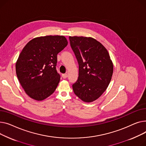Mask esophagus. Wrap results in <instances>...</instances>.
I'll use <instances>...</instances> for the list:
<instances>
[{
    "label": "esophagus",
    "instance_id": "1",
    "mask_svg": "<svg viewBox=\"0 0 146 146\" xmlns=\"http://www.w3.org/2000/svg\"><path fill=\"white\" fill-rule=\"evenodd\" d=\"M62 77L64 78V79H65L66 78L68 77V74H62Z\"/></svg>",
    "mask_w": 146,
    "mask_h": 146
}]
</instances>
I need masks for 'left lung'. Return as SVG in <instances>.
I'll return each mask as SVG.
<instances>
[{"label": "left lung", "mask_w": 146, "mask_h": 146, "mask_svg": "<svg viewBox=\"0 0 146 146\" xmlns=\"http://www.w3.org/2000/svg\"><path fill=\"white\" fill-rule=\"evenodd\" d=\"M71 47L79 65L78 78L72 85L75 95L92 102L106 90L113 73V64L106 48L91 37L70 36Z\"/></svg>", "instance_id": "1"}]
</instances>
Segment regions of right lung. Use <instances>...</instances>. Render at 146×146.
<instances>
[{
  "label": "right lung",
  "instance_id": "obj_1",
  "mask_svg": "<svg viewBox=\"0 0 146 146\" xmlns=\"http://www.w3.org/2000/svg\"><path fill=\"white\" fill-rule=\"evenodd\" d=\"M68 45L64 36L35 38L25 45L16 63V72L25 92L42 101L55 91L60 81L57 55Z\"/></svg>",
  "mask_w": 146,
  "mask_h": 146
}]
</instances>
